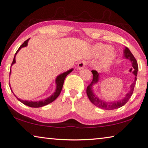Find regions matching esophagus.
<instances>
[{
    "instance_id": "esophagus-1",
    "label": "esophagus",
    "mask_w": 148,
    "mask_h": 148,
    "mask_svg": "<svg viewBox=\"0 0 148 148\" xmlns=\"http://www.w3.org/2000/svg\"><path fill=\"white\" fill-rule=\"evenodd\" d=\"M86 65H87V62L85 61H81L78 63V65H77V68H78V69H83Z\"/></svg>"
}]
</instances>
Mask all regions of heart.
Listing matches in <instances>:
<instances>
[{"label": "heart", "mask_w": 148, "mask_h": 148, "mask_svg": "<svg viewBox=\"0 0 148 148\" xmlns=\"http://www.w3.org/2000/svg\"><path fill=\"white\" fill-rule=\"evenodd\" d=\"M112 47L110 45L106 44H98L95 47V53L97 56H103L101 64L103 66H106L112 62L114 58V53L111 50Z\"/></svg>", "instance_id": "b5f03b06"}]
</instances>
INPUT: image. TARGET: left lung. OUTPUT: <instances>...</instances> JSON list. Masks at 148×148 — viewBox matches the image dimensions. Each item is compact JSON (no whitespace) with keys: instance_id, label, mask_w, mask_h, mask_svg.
<instances>
[{"instance_id":"obj_1","label":"left lung","mask_w":148,"mask_h":148,"mask_svg":"<svg viewBox=\"0 0 148 148\" xmlns=\"http://www.w3.org/2000/svg\"><path fill=\"white\" fill-rule=\"evenodd\" d=\"M124 56L126 59H128L129 60H130L132 63V68H131V69H130V71L132 72L135 75V80L133 82V83L130 85V91L127 93L124 99L120 100V101H114L112 102V103H110V102H106L102 101V100L100 99L99 98L95 96L94 92L92 91V87L93 85L97 83V82L99 81V74L98 73V72L96 70H92L91 71L92 73V80L91 83H90V85H88L87 88V95L88 99L90 100V101L93 104H95V106H97V107L104 109V110H114V109L119 108L120 107H122V106H124V104L129 101L130 98L132 95L134 88L136 85V80H137L136 76H137L138 71V65L137 61H136L134 56L133 54L131 53V51H130V49L128 47H126V48H125L124 51Z\"/></svg>"}]
</instances>
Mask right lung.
Here are the masks:
<instances>
[{"label":"right lung","instance_id":"1","mask_svg":"<svg viewBox=\"0 0 148 148\" xmlns=\"http://www.w3.org/2000/svg\"><path fill=\"white\" fill-rule=\"evenodd\" d=\"M29 40L28 39L27 40L25 41V42L22 44L21 45H20V47L18 48V49L16 51L15 53V56L14 57V59H13V61L12 63V65H11V66L14 64V63H16V60H15V57L16 55L18 52L19 51V50L20 49L22 48V47H26L27 45H28V40ZM73 69H69V71H67L66 72H64L63 73H61L60 74V75H58L57 77L56 78V91L54 92V93L53 95L50 96L49 97L47 98L46 99H44V100H42V101H24V100H21V99H19L18 98H17L16 97V99L18 100L19 101L21 102L22 103H23L26 106H28L29 107H33V108H39V107H42V106H44L47 105V104H48L49 103H52V102L55 101V100L57 99L59 97V95L61 93V90H62V88H63V83H64V80L65 79V77H67V75L68 74H69L70 73H71L73 71ZM11 73V70L10 71V75ZM12 90V89H11Z\"/></svg>","mask_w":148,"mask_h":148}]
</instances>
